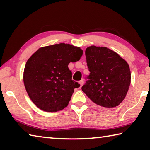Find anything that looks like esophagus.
Masks as SVG:
<instances>
[{
  "label": "esophagus",
  "instance_id": "34e87169",
  "mask_svg": "<svg viewBox=\"0 0 150 150\" xmlns=\"http://www.w3.org/2000/svg\"><path fill=\"white\" fill-rule=\"evenodd\" d=\"M79 84H80L81 87H82L83 85L84 84V81H83V79H81V81H79Z\"/></svg>",
  "mask_w": 150,
  "mask_h": 150
}]
</instances>
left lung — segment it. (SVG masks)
<instances>
[{"instance_id": "1", "label": "left lung", "mask_w": 150, "mask_h": 150, "mask_svg": "<svg viewBox=\"0 0 150 150\" xmlns=\"http://www.w3.org/2000/svg\"><path fill=\"white\" fill-rule=\"evenodd\" d=\"M85 55L90 74L82 91L101 108L118 106L126 97L131 82L128 63L105 47H88Z\"/></svg>"}]
</instances>
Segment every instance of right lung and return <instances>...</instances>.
<instances>
[{
    "instance_id": "1",
    "label": "right lung",
    "mask_w": 150,
    "mask_h": 150,
    "mask_svg": "<svg viewBox=\"0 0 150 150\" xmlns=\"http://www.w3.org/2000/svg\"><path fill=\"white\" fill-rule=\"evenodd\" d=\"M82 55L80 47L62 43L40 48L29 58L24 83L30 99L40 109L54 112L68 105L74 88L80 87L72 80L68 65Z\"/></svg>"
}]
</instances>
